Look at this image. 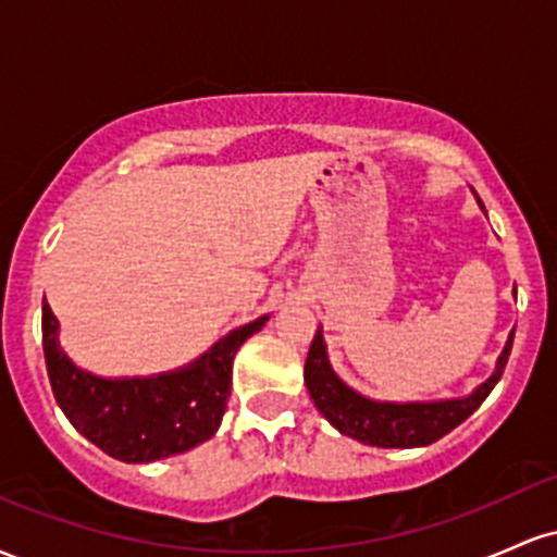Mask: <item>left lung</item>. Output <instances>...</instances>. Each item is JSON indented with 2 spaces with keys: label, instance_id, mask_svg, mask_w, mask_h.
<instances>
[{
  "label": "left lung",
  "instance_id": "8db88e82",
  "mask_svg": "<svg viewBox=\"0 0 557 557\" xmlns=\"http://www.w3.org/2000/svg\"><path fill=\"white\" fill-rule=\"evenodd\" d=\"M510 348H513V335L508 337V345L497 359L495 374L484 385H479L469 398L440 403H376L350 389L332 372L322 330H317L304 367V380L311 400L337 432L374 447H421L437 443L482 406L503 376Z\"/></svg>",
  "mask_w": 557,
  "mask_h": 557
}]
</instances>
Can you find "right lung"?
<instances>
[{
	"mask_svg": "<svg viewBox=\"0 0 557 557\" xmlns=\"http://www.w3.org/2000/svg\"><path fill=\"white\" fill-rule=\"evenodd\" d=\"M267 319L233 330L181 372L101 380L67 359L57 343V317L44 304L41 341L52 393L70 424L117 461L151 463L181 456L216 432L233 387L235 354Z\"/></svg>",
	"mask_w": 557,
	"mask_h": 557,
	"instance_id": "add662e5",
	"label": "right lung"
}]
</instances>
